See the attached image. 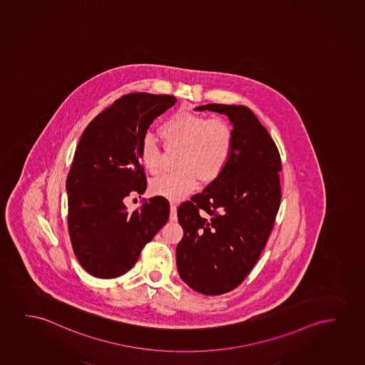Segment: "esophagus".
I'll return each mask as SVG.
<instances>
[{
  "label": "esophagus",
  "mask_w": 365,
  "mask_h": 365,
  "mask_svg": "<svg viewBox=\"0 0 365 365\" xmlns=\"http://www.w3.org/2000/svg\"><path fill=\"white\" fill-rule=\"evenodd\" d=\"M170 220H177V205L170 203Z\"/></svg>",
  "instance_id": "1"
}]
</instances>
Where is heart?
<instances>
[{
  "label": "heart",
  "instance_id": "obj_1",
  "mask_svg": "<svg viewBox=\"0 0 365 365\" xmlns=\"http://www.w3.org/2000/svg\"><path fill=\"white\" fill-rule=\"evenodd\" d=\"M160 135L167 148H180V170L155 178L150 190L165 200H178L195 190L198 178L205 183L217 180L230 162L233 130L220 117L207 118L180 110L160 125ZM140 158L150 175L160 173V150L150 137L140 142Z\"/></svg>",
  "mask_w": 365,
  "mask_h": 365
}]
</instances>
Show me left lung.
I'll return each instance as SVG.
<instances>
[{
    "mask_svg": "<svg viewBox=\"0 0 365 365\" xmlns=\"http://www.w3.org/2000/svg\"><path fill=\"white\" fill-rule=\"evenodd\" d=\"M225 115L233 150L217 180L178 207L183 238L175 250L180 279L205 295L235 289L259 258L279 210V152L245 106H200ZM203 209L210 215L203 217Z\"/></svg>",
    "mask_w": 365,
    "mask_h": 365,
    "instance_id": "left-lung-1",
    "label": "left lung"
}]
</instances>
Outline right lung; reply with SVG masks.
Returning <instances> with one entry per match:
<instances>
[{
	"mask_svg": "<svg viewBox=\"0 0 365 365\" xmlns=\"http://www.w3.org/2000/svg\"><path fill=\"white\" fill-rule=\"evenodd\" d=\"M175 102L168 95L123 96L81 135L66 180L68 230L76 258L93 277L110 279L127 273L170 218L163 197L150 198L132 213L125 200L130 192L145 193L140 142Z\"/></svg>",
	"mask_w": 365,
	"mask_h": 365,
	"instance_id": "right-lung-1",
	"label": "right lung"
}]
</instances>
